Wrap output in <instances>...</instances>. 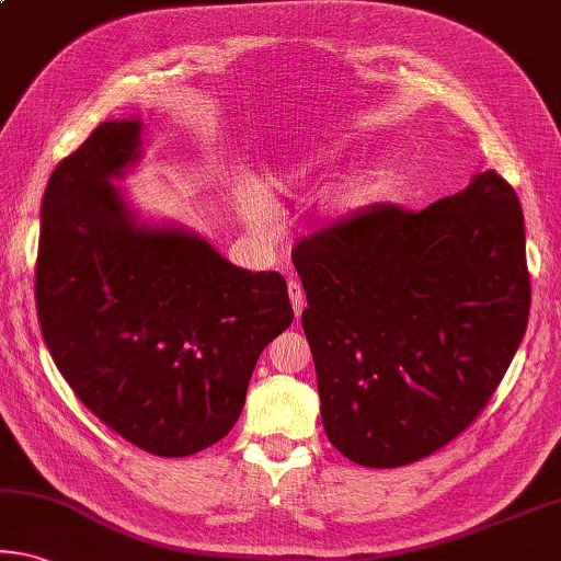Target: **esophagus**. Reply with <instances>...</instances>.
<instances>
[{
  "label": "esophagus",
  "mask_w": 561,
  "mask_h": 561,
  "mask_svg": "<svg viewBox=\"0 0 561 561\" xmlns=\"http://www.w3.org/2000/svg\"><path fill=\"white\" fill-rule=\"evenodd\" d=\"M287 289H289L291 307H295V314H297V319H299V317H301V309H305V289H301V284H299L297 279H289Z\"/></svg>",
  "instance_id": "esophagus-1"
}]
</instances>
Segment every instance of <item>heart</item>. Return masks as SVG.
<instances>
[{
	"instance_id": "obj_1",
	"label": "heart",
	"mask_w": 561,
	"mask_h": 561,
	"mask_svg": "<svg viewBox=\"0 0 561 561\" xmlns=\"http://www.w3.org/2000/svg\"><path fill=\"white\" fill-rule=\"evenodd\" d=\"M312 172V167L307 162H299V164H291V167H284L279 172H274L270 176V186L272 190H279V192H287L291 186L299 184L305 176ZM377 194V180H367V182H359L357 186H352L350 192H346L344 197V207H362V204H367L371 197ZM249 211H252V217L256 221H266L270 219V211H266L264 202L260 199H252L249 202Z\"/></svg>"
}]
</instances>
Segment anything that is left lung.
Wrapping results in <instances>:
<instances>
[{"label": "left lung", "instance_id": "1", "mask_svg": "<svg viewBox=\"0 0 561 561\" xmlns=\"http://www.w3.org/2000/svg\"><path fill=\"white\" fill-rule=\"evenodd\" d=\"M517 192L494 169L404 211L375 204L291 249L322 424L362 467L430 457L500 387L529 319Z\"/></svg>", "mask_w": 561, "mask_h": 561}]
</instances>
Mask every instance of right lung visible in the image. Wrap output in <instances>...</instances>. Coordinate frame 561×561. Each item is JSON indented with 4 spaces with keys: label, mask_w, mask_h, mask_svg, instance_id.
<instances>
[{
    "label": "right lung",
    "mask_w": 561,
    "mask_h": 561,
    "mask_svg": "<svg viewBox=\"0 0 561 561\" xmlns=\"http://www.w3.org/2000/svg\"><path fill=\"white\" fill-rule=\"evenodd\" d=\"M139 147V119L104 122L51 172L34 297L89 412L149 455L190 457L237 424L256 359L295 312L279 272L234 266L182 227L139 225L112 184Z\"/></svg>",
    "instance_id": "obj_1"
}]
</instances>
